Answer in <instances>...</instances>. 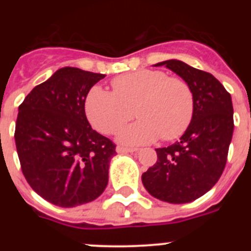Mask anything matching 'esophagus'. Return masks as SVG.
Here are the masks:
<instances>
[{
  "mask_svg": "<svg viewBox=\"0 0 251 251\" xmlns=\"http://www.w3.org/2000/svg\"><path fill=\"white\" fill-rule=\"evenodd\" d=\"M137 151V148H130V147H123V146L116 147V151H118V153H133V151Z\"/></svg>",
  "mask_w": 251,
  "mask_h": 251,
  "instance_id": "1",
  "label": "esophagus"
}]
</instances>
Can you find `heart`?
I'll return each mask as SVG.
<instances>
[{
    "label": "heart",
    "instance_id": "b5f03b06",
    "mask_svg": "<svg viewBox=\"0 0 251 251\" xmlns=\"http://www.w3.org/2000/svg\"><path fill=\"white\" fill-rule=\"evenodd\" d=\"M111 87L113 92L100 86L91 88L85 113L93 128L110 135L130 120L135 108L138 120L119 128L121 143L147 144L159 137L173 141L191 125L194 95L183 78L168 76L161 70L141 69L116 76Z\"/></svg>",
    "mask_w": 251,
    "mask_h": 251
}]
</instances>
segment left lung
I'll return each mask as SVG.
<instances>
[{
    "mask_svg": "<svg viewBox=\"0 0 251 251\" xmlns=\"http://www.w3.org/2000/svg\"><path fill=\"white\" fill-rule=\"evenodd\" d=\"M161 65L189 83L194 115L179 142L155 149L158 160L142 175V182L154 198L189 203L209 192L224 173L234 127L232 98L210 73L177 59L154 67Z\"/></svg>",
    "mask_w": 251,
    "mask_h": 251,
    "instance_id": "1",
    "label": "left lung"
}]
</instances>
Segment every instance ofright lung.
Masks as SVG:
<instances>
[{"instance_id": "right-lung-1", "label": "right lung", "mask_w": 251, "mask_h": 251, "mask_svg": "<svg viewBox=\"0 0 251 251\" xmlns=\"http://www.w3.org/2000/svg\"><path fill=\"white\" fill-rule=\"evenodd\" d=\"M104 77L62 68L19 105L14 140L23 175L40 197L58 206L90 203L108 184L116 146L92 130L85 114L87 93Z\"/></svg>"}]
</instances>
